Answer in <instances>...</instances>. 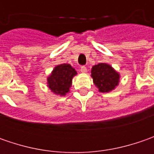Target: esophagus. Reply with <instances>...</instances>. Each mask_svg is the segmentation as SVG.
<instances>
[{
    "mask_svg": "<svg viewBox=\"0 0 154 154\" xmlns=\"http://www.w3.org/2000/svg\"><path fill=\"white\" fill-rule=\"evenodd\" d=\"M80 72H82V73H86V72H87L86 67H85V66H82V67L80 68Z\"/></svg>",
    "mask_w": 154,
    "mask_h": 154,
    "instance_id": "1",
    "label": "esophagus"
}]
</instances>
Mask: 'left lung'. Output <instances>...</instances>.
<instances>
[{"instance_id": "1", "label": "left lung", "mask_w": 154, "mask_h": 154, "mask_svg": "<svg viewBox=\"0 0 154 154\" xmlns=\"http://www.w3.org/2000/svg\"><path fill=\"white\" fill-rule=\"evenodd\" d=\"M91 77L100 92H109L119 85L121 75L111 65L101 62L92 66Z\"/></svg>"}]
</instances>
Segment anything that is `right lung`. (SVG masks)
I'll return each mask as SVG.
<instances>
[{"instance_id": "add662e5", "label": "right lung", "mask_w": 154, "mask_h": 154, "mask_svg": "<svg viewBox=\"0 0 154 154\" xmlns=\"http://www.w3.org/2000/svg\"><path fill=\"white\" fill-rule=\"evenodd\" d=\"M77 71L68 63L56 65L47 77V86L56 95L65 96L70 92L72 80Z\"/></svg>"}]
</instances>
